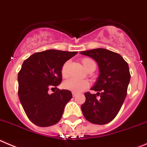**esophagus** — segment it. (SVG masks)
<instances>
[{"label":"esophagus","instance_id":"1","mask_svg":"<svg viewBox=\"0 0 147 147\" xmlns=\"http://www.w3.org/2000/svg\"><path fill=\"white\" fill-rule=\"evenodd\" d=\"M72 96H75L77 95V93H76V92H72Z\"/></svg>","mask_w":147,"mask_h":147}]
</instances>
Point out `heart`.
Here are the masks:
<instances>
[{
    "label": "heart",
    "instance_id": "heart-1",
    "mask_svg": "<svg viewBox=\"0 0 147 147\" xmlns=\"http://www.w3.org/2000/svg\"><path fill=\"white\" fill-rule=\"evenodd\" d=\"M92 61H93L89 59H82V64L85 68ZM68 65V62H66L61 68V75L64 78H67L69 75ZM63 86H64V88L67 90H70L72 92H83V90H85L88 86V82L86 80H83V79L72 78L65 80L63 83Z\"/></svg>",
    "mask_w": 147,
    "mask_h": 147
}]
</instances>
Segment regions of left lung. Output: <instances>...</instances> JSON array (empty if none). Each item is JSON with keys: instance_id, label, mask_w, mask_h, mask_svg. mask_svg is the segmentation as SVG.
<instances>
[{"instance_id": "left-lung-1", "label": "left lung", "mask_w": 147, "mask_h": 147, "mask_svg": "<svg viewBox=\"0 0 147 147\" xmlns=\"http://www.w3.org/2000/svg\"><path fill=\"white\" fill-rule=\"evenodd\" d=\"M80 53L95 60L100 72L91 88L97 93H85L86 102L81 105L83 114L93 124H108L118 114L127 96L130 80L128 64L121 55L107 49H93Z\"/></svg>"}]
</instances>
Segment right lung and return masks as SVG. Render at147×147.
I'll list each match as a JSON object with an SVG mask.
<instances>
[{
    "mask_svg": "<svg viewBox=\"0 0 147 147\" xmlns=\"http://www.w3.org/2000/svg\"><path fill=\"white\" fill-rule=\"evenodd\" d=\"M77 53L47 50L33 54L23 62L18 73V96L26 115L36 125L49 127L60 121L72 92L57 89L50 94L48 90L61 84L62 67Z\"/></svg>",
    "mask_w": 147,
    "mask_h": 147,
    "instance_id": "right-lung-1",
    "label": "right lung"
}]
</instances>
